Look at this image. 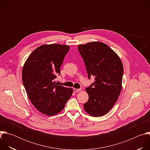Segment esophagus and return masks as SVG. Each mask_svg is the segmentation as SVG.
I'll list each match as a JSON object with an SVG mask.
<instances>
[{"mask_svg":"<svg viewBox=\"0 0 150 150\" xmlns=\"http://www.w3.org/2000/svg\"><path fill=\"white\" fill-rule=\"evenodd\" d=\"M81 91V88H80V89L74 88V92H75V93H76V92H79V91Z\"/></svg>","mask_w":150,"mask_h":150,"instance_id":"34e87169","label":"esophagus"}]
</instances>
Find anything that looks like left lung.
<instances>
[{
	"label": "left lung",
	"mask_w": 150,
	"mask_h": 150,
	"mask_svg": "<svg viewBox=\"0 0 150 150\" xmlns=\"http://www.w3.org/2000/svg\"><path fill=\"white\" fill-rule=\"evenodd\" d=\"M78 49L88 78L95 77V81L85 89L89 98L83 104L84 110L94 117L104 116L115 104L122 90V61L110 47L102 42L79 45Z\"/></svg>",
	"instance_id": "8db88e82"
}]
</instances>
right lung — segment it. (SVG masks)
<instances>
[{"mask_svg": "<svg viewBox=\"0 0 150 150\" xmlns=\"http://www.w3.org/2000/svg\"><path fill=\"white\" fill-rule=\"evenodd\" d=\"M69 46L43 45L35 49L25 61L22 79L28 97L41 113L53 116L61 112L71 97L73 89L55 83Z\"/></svg>", "mask_w": 150, "mask_h": 150, "instance_id": "1", "label": "right lung"}]
</instances>
